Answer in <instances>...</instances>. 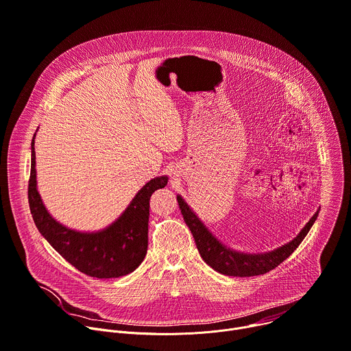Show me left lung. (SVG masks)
<instances>
[{
  "label": "left lung",
  "mask_w": 351,
  "mask_h": 351,
  "mask_svg": "<svg viewBox=\"0 0 351 351\" xmlns=\"http://www.w3.org/2000/svg\"><path fill=\"white\" fill-rule=\"evenodd\" d=\"M177 202L181 208L184 221L193 235L200 257L215 271L230 276L261 275L278 267L302 243V241L306 238L310 228L315 223L319 212V210H317V213L291 242L265 253H243L226 246L210 232L181 195H177Z\"/></svg>",
  "instance_id": "8db88e82"
}]
</instances>
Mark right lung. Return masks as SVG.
I'll return each mask as SVG.
<instances>
[{"instance_id":"add662e5","label":"right lung","mask_w":351,"mask_h":351,"mask_svg":"<svg viewBox=\"0 0 351 351\" xmlns=\"http://www.w3.org/2000/svg\"><path fill=\"white\" fill-rule=\"evenodd\" d=\"M34 136L32 139L29 204L40 234L66 261L90 276L119 278L132 272L143 263L148 250L149 199L155 191L167 185L169 177L160 176L147 182L120 217L106 228L94 232L76 231L56 221L43 203L37 189Z\"/></svg>"}]
</instances>
